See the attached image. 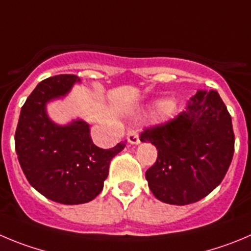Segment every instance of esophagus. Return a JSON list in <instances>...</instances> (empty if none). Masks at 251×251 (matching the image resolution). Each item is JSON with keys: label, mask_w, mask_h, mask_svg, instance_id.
I'll use <instances>...</instances> for the list:
<instances>
[{"label": "esophagus", "mask_w": 251, "mask_h": 251, "mask_svg": "<svg viewBox=\"0 0 251 251\" xmlns=\"http://www.w3.org/2000/svg\"><path fill=\"white\" fill-rule=\"evenodd\" d=\"M127 142L131 145H139L140 144V136L139 132L136 131H132L127 135Z\"/></svg>", "instance_id": "1"}]
</instances>
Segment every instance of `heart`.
<instances>
[{
    "label": "heart",
    "instance_id": "1",
    "mask_svg": "<svg viewBox=\"0 0 251 251\" xmlns=\"http://www.w3.org/2000/svg\"><path fill=\"white\" fill-rule=\"evenodd\" d=\"M154 106L158 109V114L162 119H171L173 118V115L176 112V105L175 102L170 101V100H161L154 104Z\"/></svg>",
    "mask_w": 251,
    "mask_h": 251
}]
</instances>
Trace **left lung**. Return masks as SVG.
I'll list each match as a JSON object with an SVG mask.
<instances>
[{
    "label": "left lung",
    "mask_w": 251,
    "mask_h": 251,
    "mask_svg": "<svg viewBox=\"0 0 251 251\" xmlns=\"http://www.w3.org/2000/svg\"><path fill=\"white\" fill-rule=\"evenodd\" d=\"M157 149V161L146 171L158 201L186 205L204 198L223 181L234 153L231 118L219 94L200 90L186 111L140 137Z\"/></svg>",
    "instance_id": "obj_1"
}]
</instances>
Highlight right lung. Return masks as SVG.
Wrapping results in <instances>:
<instances>
[{
    "label": "right lung",
    "mask_w": 251,
    "mask_h": 251,
    "mask_svg": "<svg viewBox=\"0 0 251 251\" xmlns=\"http://www.w3.org/2000/svg\"><path fill=\"white\" fill-rule=\"evenodd\" d=\"M75 83H81L80 78L68 74L41 81L21 109L15 137L18 161L30 186L67 205L93 201L104 188L110 161L125 147L95 146L90 124L83 119L63 125L51 120L48 104L67 98Z\"/></svg>",
    "instance_id": "1"
}]
</instances>
